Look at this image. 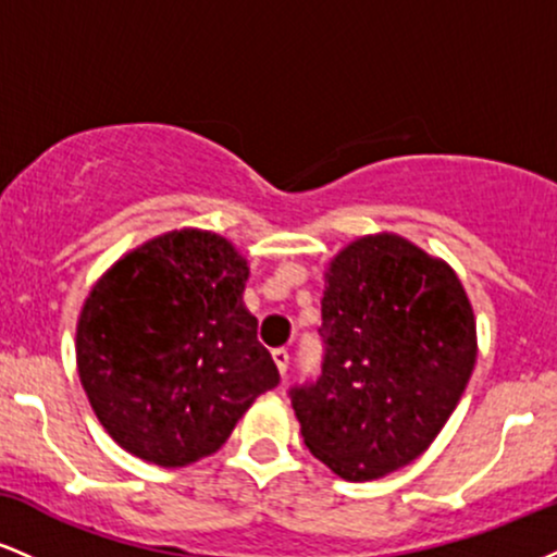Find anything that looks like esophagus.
Instances as JSON below:
<instances>
[{"instance_id": "34e87169", "label": "esophagus", "mask_w": 557, "mask_h": 557, "mask_svg": "<svg viewBox=\"0 0 557 557\" xmlns=\"http://www.w3.org/2000/svg\"><path fill=\"white\" fill-rule=\"evenodd\" d=\"M272 359H274V363H277L280 374L285 376V372H287V363H290V354H287L285 348H277V350H272Z\"/></svg>"}]
</instances>
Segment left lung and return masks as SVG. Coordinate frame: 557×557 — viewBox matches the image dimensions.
Here are the masks:
<instances>
[{
  "label": "left lung",
  "instance_id": "8db88e82",
  "mask_svg": "<svg viewBox=\"0 0 557 557\" xmlns=\"http://www.w3.org/2000/svg\"><path fill=\"white\" fill-rule=\"evenodd\" d=\"M322 374L290 389L311 453L348 482L419 458L456 411L476 361L458 274L400 235H367L324 272Z\"/></svg>",
  "mask_w": 557,
  "mask_h": 557
}]
</instances>
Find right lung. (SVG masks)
I'll return each mask as SVG.
<instances>
[{
  "mask_svg": "<svg viewBox=\"0 0 557 557\" xmlns=\"http://www.w3.org/2000/svg\"><path fill=\"white\" fill-rule=\"evenodd\" d=\"M246 259L222 235L172 230L125 253L83 304L75 359L96 419L164 469L220 450L280 372L243 306Z\"/></svg>",
  "mask_w": 557,
  "mask_h": 557,
  "instance_id": "add662e5",
  "label": "right lung"
}]
</instances>
